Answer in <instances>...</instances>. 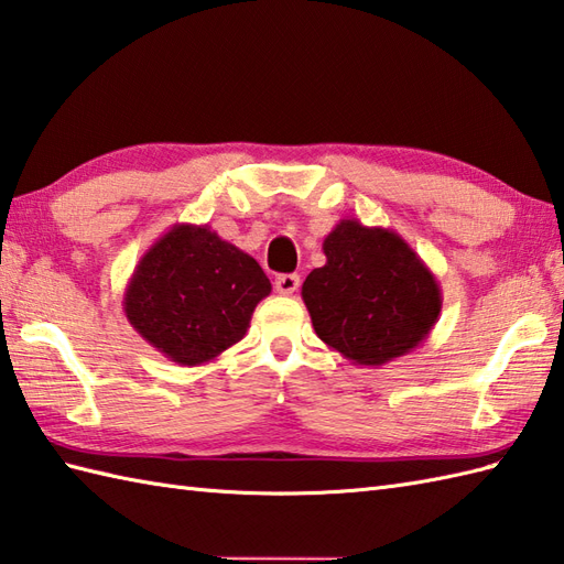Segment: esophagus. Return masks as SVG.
Returning <instances> with one entry per match:
<instances>
[{
    "label": "esophagus",
    "instance_id": "34e87169",
    "mask_svg": "<svg viewBox=\"0 0 564 564\" xmlns=\"http://www.w3.org/2000/svg\"><path fill=\"white\" fill-rule=\"evenodd\" d=\"M299 274H280L278 280H274V290H278L282 296H292L299 290Z\"/></svg>",
    "mask_w": 564,
    "mask_h": 564
}]
</instances>
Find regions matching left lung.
<instances>
[{"mask_svg": "<svg viewBox=\"0 0 564 564\" xmlns=\"http://www.w3.org/2000/svg\"><path fill=\"white\" fill-rule=\"evenodd\" d=\"M302 299L321 340L359 367H383L430 337L442 314L434 272L393 229L340 219Z\"/></svg>", "mask_w": 564, "mask_h": 564, "instance_id": "1", "label": "left lung"}]
</instances>
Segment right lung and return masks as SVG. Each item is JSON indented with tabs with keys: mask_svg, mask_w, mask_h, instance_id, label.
I'll list each match as a JSON object with an SVG mask.
<instances>
[{
	"mask_svg": "<svg viewBox=\"0 0 564 564\" xmlns=\"http://www.w3.org/2000/svg\"><path fill=\"white\" fill-rule=\"evenodd\" d=\"M268 274L209 224H173L137 262L122 308L132 328L181 367H199L243 340Z\"/></svg>",
	"mask_w": 564,
	"mask_h": 564,
	"instance_id": "right-lung-1",
	"label": "right lung"
}]
</instances>
